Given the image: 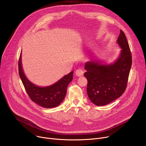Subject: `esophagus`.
<instances>
[{
    "label": "esophagus",
    "instance_id": "34e87169",
    "mask_svg": "<svg viewBox=\"0 0 146 146\" xmlns=\"http://www.w3.org/2000/svg\"><path fill=\"white\" fill-rule=\"evenodd\" d=\"M76 74L77 76H82L84 74V70L82 69H79L76 70Z\"/></svg>",
    "mask_w": 146,
    "mask_h": 146
}]
</instances>
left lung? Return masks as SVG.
Instances as JSON below:
<instances>
[{
  "label": "left lung",
  "mask_w": 146,
  "mask_h": 146,
  "mask_svg": "<svg viewBox=\"0 0 146 146\" xmlns=\"http://www.w3.org/2000/svg\"><path fill=\"white\" fill-rule=\"evenodd\" d=\"M122 48L118 60L110 65L97 61L87 62L84 76L87 80V92L91 102L99 106L108 104L120 97L127 87L132 64L131 53L124 33L120 30L117 39Z\"/></svg>",
  "instance_id": "left-lung-1"
}]
</instances>
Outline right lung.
<instances>
[{
  "mask_svg": "<svg viewBox=\"0 0 146 146\" xmlns=\"http://www.w3.org/2000/svg\"><path fill=\"white\" fill-rule=\"evenodd\" d=\"M18 66L19 76L28 96L33 102L44 108H53L62 103L66 96L68 84L73 79V71L52 86L40 87L29 82L24 74L21 63V54Z\"/></svg>",
  "mask_w": 146,
  "mask_h": 146,
  "instance_id": "obj_1",
  "label": "right lung"
}]
</instances>
